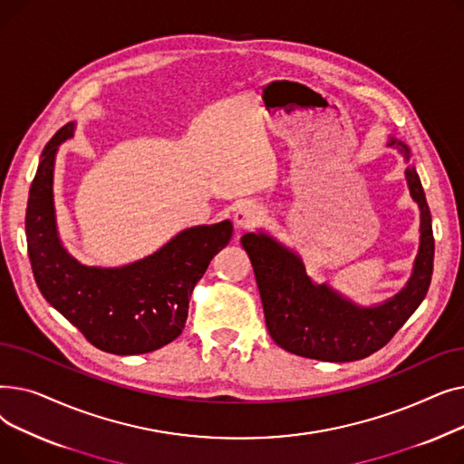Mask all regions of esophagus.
I'll return each mask as SVG.
<instances>
[{
  "label": "esophagus",
  "mask_w": 464,
  "mask_h": 464,
  "mask_svg": "<svg viewBox=\"0 0 464 464\" xmlns=\"http://www.w3.org/2000/svg\"><path fill=\"white\" fill-rule=\"evenodd\" d=\"M261 210L256 205H240L233 214V224L237 229H250L261 222Z\"/></svg>",
  "instance_id": "1"
}]
</instances>
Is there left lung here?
I'll return each instance as SVG.
<instances>
[{
    "instance_id": "obj_1",
    "label": "left lung",
    "mask_w": 464,
    "mask_h": 464,
    "mask_svg": "<svg viewBox=\"0 0 464 464\" xmlns=\"http://www.w3.org/2000/svg\"><path fill=\"white\" fill-rule=\"evenodd\" d=\"M387 146L404 158L410 198L420 208L418 256L393 297L372 306L357 304L327 282H314L301 256L271 233L259 229L240 238L254 266L266 329L289 353L329 362L369 357L393 338L427 295L434 259L430 210L408 144L389 137Z\"/></svg>"
}]
</instances>
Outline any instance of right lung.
Returning <instances> with one entry per match:
<instances>
[{"label": "right lung", "mask_w": 464, "mask_h": 464, "mask_svg": "<svg viewBox=\"0 0 464 464\" xmlns=\"http://www.w3.org/2000/svg\"><path fill=\"white\" fill-rule=\"evenodd\" d=\"M75 121L46 142L26 210L28 256L43 297L95 348L114 355L160 350L182 333L191 291L210 259L227 246L229 219L182 229L154 254L121 266H90L60 238L54 207V165Z\"/></svg>", "instance_id": "1"}]
</instances>
